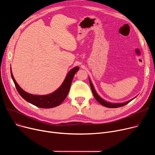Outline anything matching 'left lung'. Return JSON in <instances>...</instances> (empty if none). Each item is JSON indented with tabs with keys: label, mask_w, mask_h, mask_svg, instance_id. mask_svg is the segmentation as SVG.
Instances as JSON below:
<instances>
[{
	"label": "left lung",
	"mask_w": 155,
	"mask_h": 155,
	"mask_svg": "<svg viewBox=\"0 0 155 155\" xmlns=\"http://www.w3.org/2000/svg\"><path fill=\"white\" fill-rule=\"evenodd\" d=\"M89 82H90V85H91V89H92V93H93V95L95 97V99L97 100V101L99 102L101 104H102V105H104V106L105 107H109V108H117V107H121V106H123V105H125L126 104H127L129 102H131L132 100H130L127 102H124V103H120V104H112V103H109L108 102H106L104 100H103L102 98H101V97L99 96V95L97 94V92H95V89H94V87L91 82V80L89 79Z\"/></svg>",
	"instance_id": "8db88e82"
}]
</instances>
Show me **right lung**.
<instances>
[{"label": "right lung", "mask_w": 155, "mask_h": 155, "mask_svg": "<svg viewBox=\"0 0 155 155\" xmlns=\"http://www.w3.org/2000/svg\"><path fill=\"white\" fill-rule=\"evenodd\" d=\"M78 70L79 68L78 67L71 69L68 72L60 87L52 94L46 95H32L24 91L16 82L13 77L12 71H11V73L16 89H17L18 93L24 100L35 105L36 107L49 109L58 106L64 101L69 92L73 77H74L76 72Z\"/></svg>", "instance_id": "obj_1"}]
</instances>
